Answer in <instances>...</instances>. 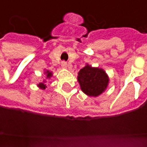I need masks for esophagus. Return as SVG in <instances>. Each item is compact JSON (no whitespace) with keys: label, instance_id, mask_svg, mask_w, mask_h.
Listing matches in <instances>:
<instances>
[{"label":"esophagus","instance_id":"1","mask_svg":"<svg viewBox=\"0 0 147 147\" xmlns=\"http://www.w3.org/2000/svg\"><path fill=\"white\" fill-rule=\"evenodd\" d=\"M61 66H62V67H63V68H65V69H67V68L68 67V64H67L66 62H64V61L61 63Z\"/></svg>","mask_w":147,"mask_h":147}]
</instances>
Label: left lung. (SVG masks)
Segmentation results:
<instances>
[{"label":"left lung","mask_w":147,"mask_h":147,"mask_svg":"<svg viewBox=\"0 0 147 147\" xmlns=\"http://www.w3.org/2000/svg\"><path fill=\"white\" fill-rule=\"evenodd\" d=\"M77 80L82 92L92 97L102 94L109 84V78L105 70L88 63L78 72Z\"/></svg>","instance_id":"obj_1"}]
</instances>
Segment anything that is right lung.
Returning a JSON list of instances; mask_svg holds the SVG:
<instances>
[{
  "instance_id": "add662e5",
  "label": "right lung",
  "mask_w": 147,
  "mask_h": 147,
  "mask_svg": "<svg viewBox=\"0 0 147 147\" xmlns=\"http://www.w3.org/2000/svg\"><path fill=\"white\" fill-rule=\"evenodd\" d=\"M44 75H46V76H45V77H46V79H48V80H50L51 78L52 77L53 72L52 71H49V70H45ZM46 82H47V80H43V81L40 82L39 84H37V86L40 89H42V90H44V89H46V88H47Z\"/></svg>"
}]
</instances>
